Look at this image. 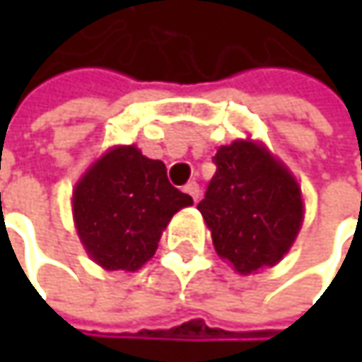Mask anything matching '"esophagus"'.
<instances>
[{
  "instance_id": "obj_1",
  "label": "esophagus",
  "mask_w": 362,
  "mask_h": 362,
  "mask_svg": "<svg viewBox=\"0 0 362 362\" xmlns=\"http://www.w3.org/2000/svg\"><path fill=\"white\" fill-rule=\"evenodd\" d=\"M185 193H189V195L193 197V202H197V199H199V193H202V189H199V185L193 181V183H187V185H185Z\"/></svg>"
}]
</instances>
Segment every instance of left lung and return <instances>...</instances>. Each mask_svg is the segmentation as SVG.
I'll list each match as a JSON object with an SVG mask.
<instances>
[{"label":"left lung","mask_w":362,"mask_h":362,"mask_svg":"<svg viewBox=\"0 0 362 362\" xmlns=\"http://www.w3.org/2000/svg\"><path fill=\"white\" fill-rule=\"evenodd\" d=\"M216 175L197 209L216 252L240 274L274 266L290 250L304 207L298 183L264 146L235 141L214 157Z\"/></svg>","instance_id":"obj_1"}]
</instances>
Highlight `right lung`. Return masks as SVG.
Returning <instances> with one entry per match:
<instances>
[{"label":"right lung","instance_id":"obj_1","mask_svg":"<svg viewBox=\"0 0 362 362\" xmlns=\"http://www.w3.org/2000/svg\"><path fill=\"white\" fill-rule=\"evenodd\" d=\"M191 203L169 183L163 160L117 146L80 179L72 207L92 259L106 270L134 272L153 257L173 214Z\"/></svg>","mask_w":362,"mask_h":362}]
</instances>
